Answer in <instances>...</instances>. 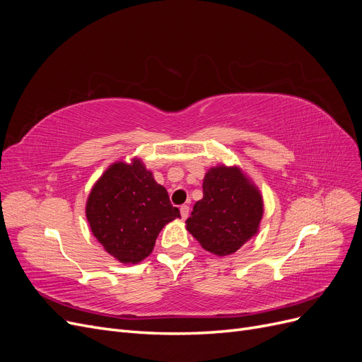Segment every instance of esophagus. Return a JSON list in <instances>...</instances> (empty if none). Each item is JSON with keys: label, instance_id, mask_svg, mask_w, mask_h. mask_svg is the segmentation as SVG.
Returning a JSON list of instances; mask_svg holds the SVG:
<instances>
[{"label": "esophagus", "instance_id": "34e87169", "mask_svg": "<svg viewBox=\"0 0 362 362\" xmlns=\"http://www.w3.org/2000/svg\"><path fill=\"white\" fill-rule=\"evenodd\" d=\"M180 211H181V217H182V218H187V217H189V213H190V206H189V205H181Z\"/></svg>", "mask_w": 362, "mask_h": 362}]
</instances>
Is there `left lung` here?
<instances>
[{
    "label": "left lung",
    "mask_w": 362,
    "mask_h": 362,
    "mask_svg": "<svg viewBox=\"0 0 362 362\" xmlns=\"http://www.w3.org/2000/svg\"><path fill=\"white\" fill-rule=\"evenodd\" d=\"M202 190L204 198L194 204L185 228L205 250L231 255L258 234L262 196L242 169L225 164L208 169Z\"/></svg>",
    "instance_id": "left-lung-1"
}]
</instances>
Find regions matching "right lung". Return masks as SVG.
Wrapping results in <instances>:
<instances>
[{
  "mask_svg": "<svg viewBox=\"0 0 362 362\" xmlns=\"http://www.w3.org/2000/svg\"><path fill=\"white\" fill-rule=\"evenodd\" d=\"M86 217L108 254L122 264H137L151 255L161 229L181 214L144 161L133 158L110 164L93 184Z\"/></svg>",
  "mask_w": 362,
  "mask_h": 362,
  "instance_id": "add662e5",
  "label": "right lung"
}]
</instances>
